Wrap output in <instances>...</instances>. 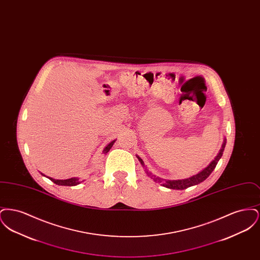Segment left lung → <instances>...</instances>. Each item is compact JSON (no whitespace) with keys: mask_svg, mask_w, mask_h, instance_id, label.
Here are the masks:
<instances>
[{"mask_svg":"<svg viewBox=\"0 0 260 260\" xmlns=\"http://www.w3.org/2000/svg\"><path fill=\"white\" fill-rule=\"evenodd\" d=\"M225 145H226V138L223 139L222 145H221V147H220V150H219L218 154L215 156V158H214L212 161H210L208 167H206L204 170H202L200 173L195 174V175H192V176H190V177H188V178L177 179V180L164 179V178H161V177H159V176L154 175L153 173H150L148 170L146 169L143 160H142L139 156H136V157H137L138 161H140L141 166L143 167V169H144L146 174L148 175L150 178H152L155 182L160 183L161 185L166 187V188L175 189V190H183V189H186V188H188V187H190V186L197 185V184L203 182L204 180H206V179L209 177V175H210V173H212V171L215 169L217 162L220 160V158L222 157L223 151H224V148H225Z\"/></svg>","mask_w":260,"mask_h":260,"instance_id":"1","label":"left lung"}]
</instances>
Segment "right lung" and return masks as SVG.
Masks as SVG:
<instances>
[{
  "instance_id": "obj_1",
  "label": "right lung",
  "mask_w": 260,
  "mask_h": 260,
  "mask_svg": "<svg viewBox=\"0 0 260 260\" xmlns=\"http://www.w3.org/2000/svg\"><path fill=\"white\" fill-rule=\"evenodd\" d=\"M115 141H116V139L112 140L111 142H109V143L106 145V147L103 149V153H104V154H107V153L109 152V150L112 148V146H113V144L115 143ZM42 175L45 176V174H43V173H42ZM48 178L50 179L53 183L57 184V185L76 186L78 185V184H80V183L82 182V181L79 180L78 177H72V178L64 179V180H61V179H53V178H51V177H48Z\"/></svg>"
}]
</instances>
